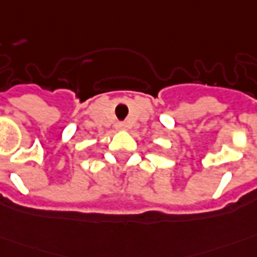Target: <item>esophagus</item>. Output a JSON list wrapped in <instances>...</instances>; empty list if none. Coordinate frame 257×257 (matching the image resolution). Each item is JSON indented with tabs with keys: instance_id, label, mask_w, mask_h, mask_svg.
I'll use <instances>...</instances> for the list:
<instances>
[{
	"instance_id": "obj_1",
	"label": "esophagus",
	"mask_w": 257,
	"mask_h": 257,
	"mask_svg": "<svg viewBox=\"0 0 257 257\" xmlns=\"http://www.w3.org/2000/svg\"><path fill=\"white\" fill-rule=\"evenodd\" d=\"M118 128H124V124H123V123H120V124H118Z\"/></svg>"
}]
</instances>
